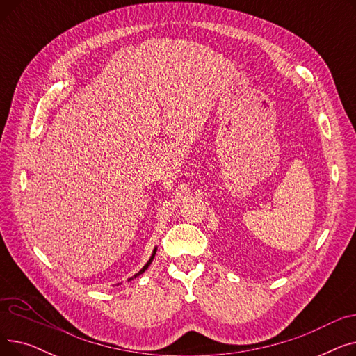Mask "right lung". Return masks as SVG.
Instances as JSON below:
<instances>
[{
	"mask_svg": "<svg viewBox=\"0 0 356 356\" xmlns=\"http://www.w3.org/2000/svg\"><path fill=\"white\" fill-rule=\"evenodd\" d=\"M156 251H157V248H154V251H153V254H152V257H149V259H148V261H147V264H145V266H144V267H143V268H141V270H140V271H138V273H137V274H134V277H131V278H129V280H133V278H136V277H138V275H140V274H143V273H144V271H145V270H147V268H148V266H149V264H152V261H153V259H154V255H156Z\"/></svg>",
	"mask_w": 356,
	"mask_h": 356,
	"instance_id": "obj_1",
	"label": "right lung"
}]
</instances>
